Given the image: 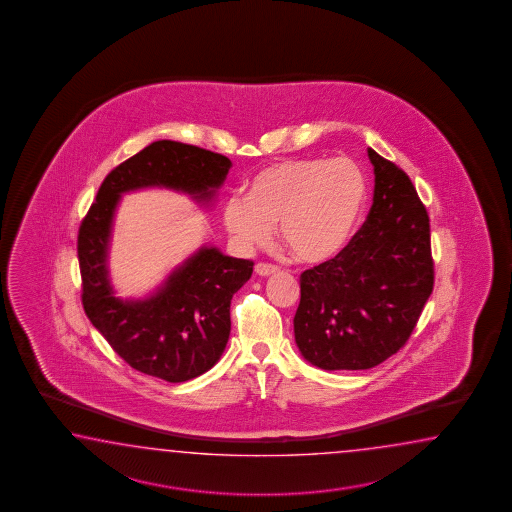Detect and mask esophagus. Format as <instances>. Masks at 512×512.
<instances>
[{
    "label": "esophagus",
    "mask_w": 512,
    "mask_h": 512,
    "mask_svg": "<svg viewBox=\"0 0 512 512\" xmlns=\"http://www.w3.org/2000/svg\"><path fill=\"white\" fill-rule=\"evenodd\" d=\"M254 271L258 272L260 276H271V274H276V272L280 271V267H278V265H274V263L260 261V263H256Z\"/></svg>",
    "instance_id": "34e87169"
}]
</instances>
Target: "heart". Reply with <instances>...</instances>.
Masks as SVG:
<instances>
[{
	"mask_svg": "<svg viewBox=\"0 0 512 512\" xmlns=\"http://www.w3.org/2000/svg\"><path fill=\"white\" fill-rule=\"evenodd\" d=\"M364 201L366 179L348 157L285 159L261 168L245 197H229L223 221L243 245H263L280 223L296 260L322 263L346 247Z\"/></svg>",
	"mask_w": 512,
	"mask_h": 512,
	"instance_id": "b5f03b06",
	"label": "heart"
}]
</instances>
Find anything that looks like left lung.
I'll list each match as a JSON object with an SVG mask.
<instances>
[{
	"label": "left lung",
	"instance_id": "8db88e82",
	"mask_svg": "<svg viewBox=\"0 0 512 512\" xmlns=\"http://www.w3.org/2000/svg\"><path fill=\"white\" fill-rule=\"evenodd\" d=\"M370 214L335 258L300 276L294 338L322 370H370L404 348L434 291L430 218L403 168L368 148Z\"/></svg>",
	"mask_w": 512,
	"mask_h": 512
}]
</instances>
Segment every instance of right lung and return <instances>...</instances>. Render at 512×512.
Returning a JSON list of instances; mask_svg holds the SVG:
<instances>
[{
	"mask_svg": "<svg viewBox=\"0 0 512 512\" xmlns=\"http://www.w3.org/2000/svg\"><path fill=\"white\" fill-rule=\"evenodd\" d=\"M232 166L221 153L183 142L157 141L115 166L78 229L82 305L91 324L133 370L185 382L218 362L230 335V300L251 278L254 261L201 249L142 302L111 293L106 271L109 229L122 192L170 186L208 199Z\"/></svg>",
	"mask_w": 512,
	"mask_h": 512,
	"instance_id": "obj_1",
	"label": "right lung"
}]
</instances>
